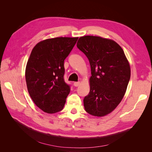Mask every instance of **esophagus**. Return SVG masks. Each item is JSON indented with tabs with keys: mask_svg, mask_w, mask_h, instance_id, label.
Returning a JSON list of instances; mask_svg holds the SVG:
<instances>
[{
	"mask_svg": "<svg viewBox=\"0 0 152 152\" xmlns=\"http://www.w3.org/2000/svg\"><path fill=\"white\" fill-rule=\"evenodd\" d=\"M79 84H80V82H75L74 83H73V86H74L75 87L79 86Z\"/></svg>",
	"mask_w": 152,
	"mask_h": 152,
	"instance_id": "esophagus-1",
	"label": "esophagus"
}]
</instances>
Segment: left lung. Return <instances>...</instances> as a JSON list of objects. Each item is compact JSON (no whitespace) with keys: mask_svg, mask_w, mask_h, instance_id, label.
<instances>
[{"mask_svg":"<svg viewBox=\"0 0 152 152\" xmlns=\"http://www.w3.org/2000/svg\"><path fill=\"white\" fill-rule=\"evenodd\" d=\"M77 47L91 65L90 91L84 99L86 111L103 117L115 108L126 93L131 69L123 49L117 42L96 36L79 38Z\"/></svg>","mask_w":152,"mask_h":152,"instance_id":"8db88e82","label":"left lung"}]
</instances>
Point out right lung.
Returning <instances> with one entry per match:
<instances>
[{"instance_id": "1", "label": "right lung", "mask_w": 152, "mask_h": 152, "mask_svg": "<svg viewBox=\"0 0 152 152\" xmlns=\"http://www.w3.org/2000/svg\"><path fill=\"white\" fill-rule=\"evenodd\" d=\"M78 37H56L39 42L31 50L25 70L29 94L44 112L55 113L63 109L70 91L64 80V61Z\"/></svg>"}]
</instances>
